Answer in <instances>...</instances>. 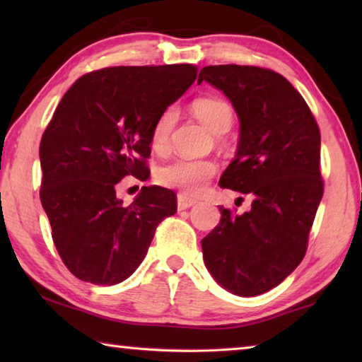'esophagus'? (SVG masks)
Listing matches in <instances>:
<instances>
[{"label":"esophagus","mask_w":362,"mask_h":362,"mask_svg":"<svg viewBox=\"0 0 362 362\" xmlns=\"http://www.w3.org/2000/svg\"><path fill=\"white\" fill-rule=\"evenodd\" d=\"M198 201L193 199V198H188L185 194H179L177 196V207H179V211H185L188 207L194 206Z\"/></svg>","instance_id":"esophagus-1"}]
</instances>
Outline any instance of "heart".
<instances>
[{"label": "heart", "instance_id": "b5f03b06", "mask_svg": "<svg viewBox=\"0 0 362 362\" xmlns=\"http://www.w3.org/2000/svg\"><path fill=\"white\" fill-rule=\"evenodd\" d=\"M193 113L203 124L214 134H223L231 127L235 121L231 105L218 97H201L192 105ZM177 113L174 108H166L158 116L151 129V148L163 151L168 148L170 134H173ZM217 173V164L211 159H192L179 158L170 161L166 166L159 168L156 180L159 185L177 188L183 193L196 194L206 187Z\"/></svg>", "mask_w": 362, "mask_h": 362}]
</instances>
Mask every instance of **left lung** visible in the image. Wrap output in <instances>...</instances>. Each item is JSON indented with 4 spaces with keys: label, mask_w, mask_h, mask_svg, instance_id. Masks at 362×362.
Instances as JSON below:
<instances>
[{
    "label": "left lung",
    "mask_w": 362,
    "mask_h": 362,
    "mask_svg": "<svg viewBox=\"0 0 362 362\" xmlns=\"http://www.w3.org/2000/svg\"><path fill=\"white\" fill-rule=\"evenodd\" d=\"M228 97L241 122L236 158L218 185L254 196L201 241L206 267L236 296L273 289L303 260L324 193L321 132L298 90L279 73L252 65H209L199 73Z\"/></svg>",
    "instance_id": "8db88e82"
}]
</instances>
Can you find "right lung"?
Masks as SVG:
<instances>
[{
    "label": "right lung",
    "mask_w": 362,
    "mask_h": 362,
    "mask_svg": "<svg viewBox=\"0 0 362 362\" xmlns=\"http://www.w3.org/2000/svg\"><path fill=\"white\" fill-rule=\"evenodd\" d=\"M189 64L107 66L78 78L40 144V198L52 241L78 279L113 286L136 272L158 225L177 212V194L144 187L129 206L116 198L126 175L150 177L158 116L194 83Z\"/></svg>",
    "instance_id": "obj_1"
}]
</instances>
